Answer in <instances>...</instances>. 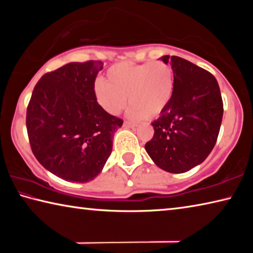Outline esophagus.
<instances>
[{"label":"esophagus","mask_w":253,"mask_h":253,"mask_svg":"<svg viewBox=\"0 0 253 253\" xmlns=\"http://www.w3.org/2000/svg\"><path fill=\"white\" fill-rule=\"evenodd\" d=\"M124 126L128 127V128H132V127L136 126V124L131 123V122H128V121H125V122H124Z\"/></svg>","instance_id":"obj_1"}]
</instances>
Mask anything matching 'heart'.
<instances>
[{
	"instance_id": "1",
	"label": "heart",
	"mask_w": 253,
	"mask_h": 253,
	"mask_svg": "<svg viewBox=\"0 0 253 253\" xmlns=\"http://www.w3.org/2000/svg\"><path fill=\"white\" fill-rule=\"evenodd\" d=\"M107 83L95 85L97 100L107 113L118 115L129 100L130 118L156 117L170 100L174 74L169 63L119 62L107 70Z\"/></svg>"
}]
</instances>
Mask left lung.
<instances>
[{
  "label": "left lung",
  "mask_w": 253,
  "mask_h": 253,
  "mask_svg": "<svg viewBox=\"0 0 253 253\" xmlns=\"http://www.w3.org/2000/svg\"><path fill=\"white\" fill-rule=\"evenodd\" d=\"M162 60L172 63L173 95L161 117L152 123L155 132L145 149L158 168L184 173L212 152L223 117V101L211 72L176 55H164Z\"/></svg>",
  "instance_id": "left-lung-1"
}]
</instances>
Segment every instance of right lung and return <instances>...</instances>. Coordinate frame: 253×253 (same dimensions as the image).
I'll return each instance as SVG.
<instances>
[{
  "label": "right lung",
  "mask_w": 253,
  "mask_h": 253,
  "mask_svg": "<svg viewBox=\"0 0 253 253\" xmlns=\"http://www.w3.org/2000/svg\"><path fill=\"white\" fill-rule=\"evenodd\" d=\"M102 62H70L38 81L27 108L30 146L55 176L84 183L101 172L123 119L97 102L95 81Z\"/></svg>",
  "instance_id": "add662e5"
}]
</instances>
